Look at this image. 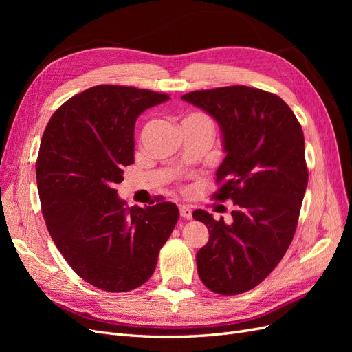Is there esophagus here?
<instances>
[{"label":"esophagus","instance_id":"esophagus-1","mask_svg":"<svg viewBox=\"0 0 352 352\" xmlns=\"http://www.w3.org/2000/svg\"><path fill=\"white\" fill-rule=\"evenodd\" d=\"M179 211H180V217L184 219H190L192 217V210L188 206H179Z\"/></svg>","mask_w":352,"mask_h":352}]
</instances>
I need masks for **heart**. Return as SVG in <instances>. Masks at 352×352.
I'll use <instances>...</instances> for the list:
<instances>
[{
    "label": "heart",
    "mask_w": 352,
    "mask_h": 352,
    "mask_svg": "<svg viewBox=\"0 0 352 352\" xmlns=\"http://www.w3.org/2000/svg\"><path fill=\"white\" fill-rule=\"evenodd\" d=\"M182 123H192V124H198V126H204L212 132V122L210 117L204 113H190L189 116L185 117Z\"/></svg>",
    "instance_id": "heart-1"
}]
</instances>
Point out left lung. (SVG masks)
I'll return each instance as SVG.
<instances>
[{"label": "left lung", "instance_id": "left-lung-1", "mask_svg": "<svg viewBox=\"0 0 352 352\" xmlns=\"http://www.w3.org/2000/svg\"><path fill=\"white\" fill-rule=\"evenodd\" d=\"M182 100L220 124L226 157L211 198L235 206L232 225L194 211L210 233L197 252L199 279L220 295L247 292L273 272L295 235L308 182L301 124L278 95L243 85L192 91Z\"/></svg>", "mask_w": 352, "mask_h": 352}]
</instances>
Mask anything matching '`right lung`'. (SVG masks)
<instances>
[{
	"label": "right lung",
	"mask_w": 352,
	"mask_h": 352,
	"mask_svg": "<svg viewBox=\"0 0 352 352\" xmlns=\"http://www.w3.org/2000/svg\"><path fill=\"white\" fill-rule=\"evenodd\" d=\"M163 92L97 85L67 100L50 119L36 160L42 216L74 273L107 292L151 278L179 219L173 202L127 207L117 197L123 167L135 163L133 131Z\"/></svg>",
	"instance_id": "add662e5"
}]
</instances>
